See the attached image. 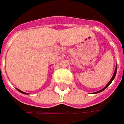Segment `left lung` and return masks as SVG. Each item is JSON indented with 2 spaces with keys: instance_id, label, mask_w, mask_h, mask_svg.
Listing matches in <instances>:
<instances>
[{
  "instance_id": "obj_1",
  "label": "left lung",
  "mask_w": 124,
  "mask_h": 124,
  "mask_svg": "<svg viewBox=\"0 0 124 124\" xmlns=\"http://www.w3.org/2000/svg\"><path fill=\"white\" fill-rule=\"evenodd\" d=\"M116 70H117V66L116 67L115 71V73H114V74H113V76L112 77V78H111V80H110V81H109V83H108L107 84V85L105 86V87H104V88H103V89H101V90H100V91H99V92H95V94H96V93H99V92H102V91H103L104 89H106V88H107V87H108V86H109V85H110L111 83L112 82V80H113L115 79V78L116 73Z\"/></svg>"
}]
</instances>
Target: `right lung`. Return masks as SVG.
I'll list each match as a JSON object with an SVG mask.
<instances>
[{
  "label": "right lung",
  "mask_w": 124,
  "mask_h": 124,
  "mask_svg": "<svg viewBox=\"0 0 124 124\" xmlns=\"http://www.w3.org/2000/svg\"><path fill=\"white\" fill-rule=\"evenodd\" d=\"M17 89V90L19 91V92H21V93H22V94H27V93H25V92H22V91H21L20 89Z\"/></svg>",
  "instance_id": "1"
}]
</instances>
